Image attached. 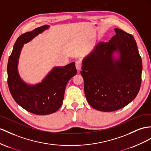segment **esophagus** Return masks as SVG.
Returning <instances> with one entry per match:
<instances>
[{"instance_id":"34e87169","label":"esophagus","mask_w":151,"mask_h":151,"mask_svg":"<svg viewBox=\"0 0 151 151\" xmlns=\"http://www.w3.org/2000/svg\"><path fill=\"white\" fill-rule=\"evenodd\" d=\"M75 65H76V68L78 71H80L81 69V68H82V63H81L80 60H76L75 62Z\"/></svg>"}]
</instances>
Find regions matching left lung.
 Here are the masks:
<instances>
[{
    "instance_id": "8db88e82",
    "label": "left lung",
    "mask_w": 151,
    "mask_h": 151,
    "mask_svg": "<svg viewBox=\"0 0 151 151\" xmlns=\"http://www.w3.org/2000/svg\"><path fill=\"white\" fill-rule=\"evenodd\" d=\"M114 30L109 42H98L82 60L80 72L87 102L102 111L128 105L137 96L142 81V61L135 40L121 29Z\"/></svg>"
}]
</instances>
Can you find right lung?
Listing matches in <instances>:
<instances>
[{"label":"right lung","mask_w":151,"mask_h":151,"mask_svg":"<svg viewBox=\"0 0 151 151\" xmlns=\"http://www.w3.org/2000/svg\"><path fill=\"white\" fill-rule=\"evenodd\" d=\"M49 27L45 25L22 34L15 42L7 63V83L11 96L23 109L36 115L51 114L60 109L66 85L77 73L73 62L65 66L54 67L41 82L35 85L27 83L21 78L18 64L24 45Z\"/></svg>","instance_id":"add662e5"}]
</instances>
